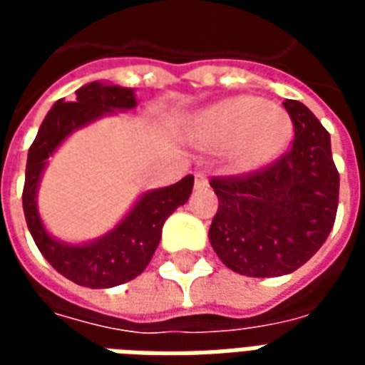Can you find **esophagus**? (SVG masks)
<instances>
[{
	"mask_svg": "<svg viewBox=\"0 0 365 365\" xmlns=\"http://www.w3.org/2000/svg\"><path fill=\"white\" fill-rule=\"evenodd\" d=\"M207 185H209L207 174H203V172H197V174H195V187H197V190H205Z\"/></svg>",
	"mask_w": 365,
	"mask_h": 365,
	"instance_id": "obj_1",
	"label": "esophagus"
}]
</instances>
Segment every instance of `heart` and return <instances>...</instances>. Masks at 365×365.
I'll use <instances>...</instances> for the list:
<instances>
[{
  "mask_svg": "<svg viewBox=\"0 0 365 365\" xmlns=\"http://www.w3.org/2000/svg\"><path fill=\"white\" fill-rule=\"evenodd\" d=\"M293 125L282 107L254 96L225 99L199 119L197 136L207 148L227 150L237 172L272 164L289 144Z\"/></svg>",
  "mask_w": 365,
  "mask_h": 365,
  "instance_id": "obj_1",
  "label": "heart"
}]
</instances>
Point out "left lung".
<instances>
[{
	"label": "left lung",
	"instance_id": "obj_1",
	"mask_svg": "<svg viewBox=\"0 0 365 365\" xmlns=\"http://www.w3.org/2000/svg\"><path fill=\"white\" fill-rule=\"evenodd\" d=\"M283 107L295 133L289 150L256 172L209 182L219 197L211 246L227 268L248 277L301 268L336 219L340 175L329 130L301 101L285 99Z\"/></svg>",
	"mask_w": 365,
	"mask_h": 365
}]
</instances>
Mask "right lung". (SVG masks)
<instances>
[{"label": "right lung", "mask_w": 365, "mask_h": 365, "mask_svg": "<svg viewBox=\"0 0 365 365\" xmlns=\"http://www.w3.org/2000/svg\"><path fill=\"white\" fill-rule=\"evenodd\" d=\"M133 107H136L133 90L91 82L76 91L74 101L58 99L54 103L29 148L23 211L31 237L58 274L91 289L115 287L143 274L158 248L164 221L190 199L193 190V175H185L182 182L170 187L144 193L133 211L117 225V229L91 245H62L44 230L35 197L46 158L76 128L88 125L105 113Z\"/></svg>", "instance_id": "add662e5"}]
</instances>
